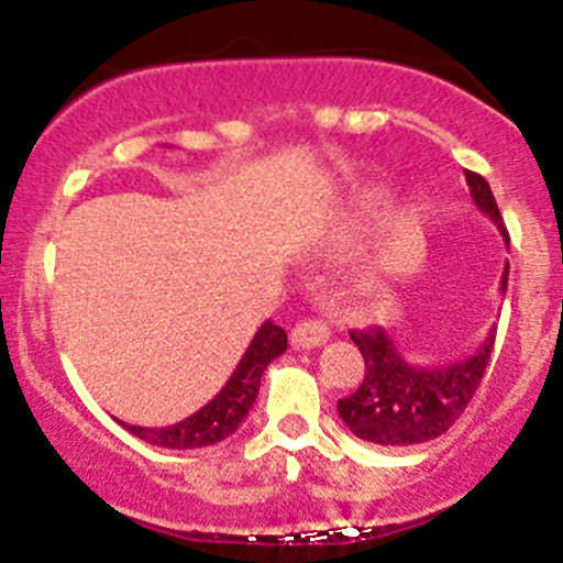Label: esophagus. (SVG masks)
I'll use <instances>...</instances> for the list:
<instances>
[{"mask_svg":"<svg viewBox=\"0 0 563 563\" xmlns=\"http://www.w3.org/2000/svg\"><path fill=\"white\" fill-rule=\"evenodd\" d=\"M329 340V327L323 321H302L291 329V345L294 349H316Z\"/></svg>","mask_w":563,"mask_h":563,"instance_id":"34e87169","label":"esophagus"}]
</instances>
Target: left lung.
Returning <instances> with one entry per match:
<instances>
[{
    "instance_id": "8db88e82",
    "label": "left lung",
    "mask_w": 563,
    "mask_h": 563,
    "mask_svg": "<svg viewBox=\"0 0 563 563\" xmlns=\"http://www.w3.org/2000/svg\"><path fill=\"white\" fill-rule=\"evenodd\" d=\"M465 181L476 209L498 225L504 242L509 245V234L485 176L465 172ZM507 280L509 264L504 266L501 275L504 294H507ZM351 340L365 356V378L354 395L338 400L340 419L349 424L356 439L382 446H411L439 439L457 422L485 376L496 343V329L487 332L485 343L474 354L441 367H419L408 362L384 327L351 332Z\"/></svg>"
}]
</instances>
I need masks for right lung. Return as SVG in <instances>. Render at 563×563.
I'll use <instances>...</instances> for the list:
<instances>
[{"label":"right lung","mask_w":563,"mask_h":563,"mask_svg":"<svg viewBox=\"0 0 563 563\" xmlns=\"http://www.w3.org/2000/svg\"><path fill=\"white\" fill-rule=\"evenodd\" d=\"M288 349V338L277 323L264 321L258 332L250 340L247 351L242 354L240 365L234 367L225 387L212 397L203 408H198L192 417L181 419V422L168 424V428H141V424H122L133 435L152 446H163V450H198V446H212L218 441L229 439L236 433L242 419L247 417L253 408L255 397H258L261 376L269 367L272 360Z\"/></svg>","instance_id":"right-lung-1"}]
</instances>
